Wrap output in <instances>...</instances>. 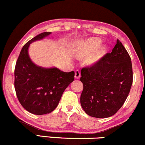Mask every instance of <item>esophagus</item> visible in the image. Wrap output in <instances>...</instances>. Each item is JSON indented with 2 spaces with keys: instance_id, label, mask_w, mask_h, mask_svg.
<instances>
[{
  "instance_id": "34e87169",
  "label": "esophagus",
  "mask_w": 145,
  "mask_h": 145,
  "mask_svg": "<svg viewBox=\"0 0 145 145\" xmlns=\"http://www.w3.org/2000/svg\"><path fill=\"white\" fill-rule=\"evenodd\" d=\"M80 71H79V70H76L75 71V78H76L78 79L80 78Z\"/></svg>"
}]
</instances>
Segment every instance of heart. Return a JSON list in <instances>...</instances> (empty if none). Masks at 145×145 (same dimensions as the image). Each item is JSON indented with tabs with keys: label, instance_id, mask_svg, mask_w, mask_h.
<instances>
[{
	"label": "heart",
	"instance_id": "heart-1",
	"mask_svg": "<svg viewBox=\"0 0 145 145\" xmlns=\"http://www.w3.org/2000/svg\"><path fill=\"white\" fill-rule=\"evenodd\" d=\"M102 43V40L98 38H93V39H90L85 41V43L83 44L82 49V53L84 55H88L90 54L93 53V52L96 50L98 47H100ZM106 52L105 47L103 46L101 47L97 52L92 57V60L96 61L101 58L103 55L105 54Z\"/></svg>",
	"mask_w": 145,
	"mask_h": 145
}]
</instances>
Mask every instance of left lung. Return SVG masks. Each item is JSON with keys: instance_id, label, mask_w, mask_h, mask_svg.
<instances>
[{"instance_id": "8db88e82", "label": "left lung", "mask_w": 145, "mask_h": 145, "mask_svg": "<svg viewBox=\"0 0 145 145\" xmlns=\"http://www.w3.org/2000/svg\"><path fill=\"white\" fill-rule=\"evenodd\" d=\"M80 104L87 114L103 118L114 115L126 101L133 82L128 52L117 40L111 53L81 69Z\"/></svg>"}]
</instances>
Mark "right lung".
<instances>
[{
  "label": "right lung",
  "mask_w": 145,
  "mask_h": 145,
  "mask_svg": "<svg viewBox=\"0 0 145 145\" xmlns=\"http://www.w3.org/2000/svg\"><path fill=\"white\" fill-rule=\"evenodd\" d=\"M50 34L41 33L28 41L20 51L14 69L17 98L27 111L36 115L47 114L54 110L65 89L74 80V71L64 72L57 68H42L30 60L29 44Z\"/></svg>",
  "instance_id": "add662e5"
}]
</instances>
